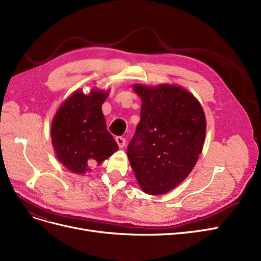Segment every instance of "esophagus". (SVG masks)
Segmentation results:
<instances>
[{
	"label": "esophagus",
	"instance_id": "34e87169",
	"mask_svg": "<svg viewBox=\"0 0 261 261\" xmlns=\"http://www.w3.org/2000/svg\"><path fill=\"white\" fill-rule=\"evenodd\" d=\"M116 142H117V144H118V146H119L120 148L124 147V145H125V139H124V138H122V137H117V138H116Z\"/></svg>",
	"mask_w": 261,
	"mask_h": 261
}]
</instances>
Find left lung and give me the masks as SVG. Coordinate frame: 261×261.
Masks as SVG:
<instances>
[{"instance_id": "1", "label": "left lung", "mask_w": 261, "mask_h": 261, "mask_svg": "<svg viewBox=\"0 0 261 261\" xmlns=\"http://www.w3.org/2000/svg\"><path fill=\"white\" fill-rule=\"evenodd\" d=\"M132 88L142 106L127 149L129 162L143 192L164 195L186 180L198 161L206 137L204 109L179 85Z\"/></svg>"}]
</instances>
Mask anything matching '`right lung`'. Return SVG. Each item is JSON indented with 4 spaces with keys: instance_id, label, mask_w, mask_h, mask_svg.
I'll return each instance as SVG.
<instances>
[{
    "instance_id": "add662e5",
    "label": "right lung",
    "mask_w": 261,
    "mask_h": 261,
    "mask_svg": "<svg viewBox=\"0 0 261 261\" xmlns=\"http://www.w3.org/2000/svg\"><path fill=\"white\" fill-rule=\"evenodd\" d=\"M109 91L92 88L85 94L75 90L53 117L51 139L55 155L72 173L85 174L102 164L117 149L116 141L107 131L102 105Z\"/></svg>"
}]
</instances>
